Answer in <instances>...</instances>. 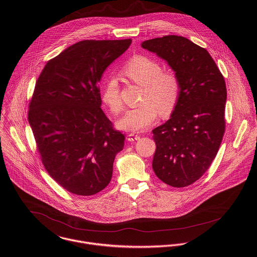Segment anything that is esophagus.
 I'll use <instances>...</instances> for the list:
<instances>
[{
    "label": "esophagus",
    "instance_id": "34e87169",
    "mask_svg": "<svg viewBox=\"0 0 257 257\" xmlns=\"http://www.w3.org/2000/svg\"><path fill=\"white\" fill-rule=\"evenodd\" d=\"M139 139H140V136L137 135V134H135V133H130V134H128V136H127V140H128L129 142L138 141Z\"/></svg>",
    "mask_w": 257,
    "mask_h": 257
}]
</instances>
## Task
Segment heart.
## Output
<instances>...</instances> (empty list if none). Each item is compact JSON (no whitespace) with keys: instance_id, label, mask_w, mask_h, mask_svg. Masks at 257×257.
Wrapping results in <instances>:
<instances>
[{"instance_id":"b5f03b06","label":"heart","mask_w":257,"mask_h":257,"mask_svg":"<svg viewBox=\"0 0 257 257\" xmlns=\"http://www.w3.org/2000/svg\"><path fill=\"white\" fill-rule=\"evenodd\" d=\"M122 74L132 82L144 87L141 106L127 110L118 120V128L126 131H142L153 124L158 112L169 116L177 106L181 95V81L173 72H166L161 63L145 55L132 57L122 68ZM101 100L112 114L123 108L119 86L115 77L105 80Z\"/></svg>"}]
</instances>
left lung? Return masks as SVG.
Returning <instances> with one entry per match:
<instances>
[{
  "instance_id": "1",
  "label": "left lung",
  "mask_w": 257,
  "mask_h": 257,
  "mask_svg": "<svg viewBox=\"0 0 257 257\" xmlns=\"http://www.w3.org/2000/svg\"><path fill=\"white\" fill-rule=\"evenodd\" d=\"M141 46L165 59L181 81L171 118L153 130V170L169 186H190L209 168L224 134V78L207 51L184 37L165 36Z\"/></svg>"
}]
</instances>
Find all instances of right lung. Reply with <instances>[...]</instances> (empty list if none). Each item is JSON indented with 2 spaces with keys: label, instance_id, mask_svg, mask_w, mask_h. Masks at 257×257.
I'll use <instances>...</instances> for the list:
<instances>
[{
  "label": "right lung",
  "instance_id": "right-lung-1",
  "mask_svg": "<svg viewBox=\"0 0 257 257\" xmlns=\"http://www.w3.org/2000/svg\"><path fill=\"white\" fill-rule=\"evenodd\" d=\"M131 43L78 42L48 61L36 83L28 117L38 151L50 176L71 194L92 196L111 181L125 137L100 107L98 82Z\"/></svg>",
  "mask_w": 257,
  "mask_h": 257
}]
</instances>
